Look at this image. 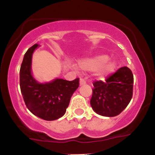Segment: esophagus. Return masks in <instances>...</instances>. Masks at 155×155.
I'll return each mask as SVG.
<instances>
[{
  "label": "esophagus",
  "mask_w": 155,
  "mask_h": 155,
  "mask_svg": "<svg viewBox=\"0 0 155 155\" xmlns=\"http://www.w3.org/2000/svg\"><path fill=\"white\" fill-rule=\"evenodd\" d=\"M85 84H86V81H85V79H82V78H81L80 81H79V85H80V86L85 85Z\"/></svg>",
  "instance_id": "esophagus-1"
}]
</instances>
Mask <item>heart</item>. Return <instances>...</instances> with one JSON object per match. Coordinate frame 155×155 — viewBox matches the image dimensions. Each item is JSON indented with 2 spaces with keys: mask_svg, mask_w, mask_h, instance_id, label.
Listing matches in <instances>:
<instances>
[{
  "mask_svg": "<svg viewBox=\"0 0 155 155\" xmlns=\"http://www.w3.org/2000/svg\"><path fill=\"white\" fill-rule=\"evenodd\" d=\"M108 60L109 57L107 55H99L82 62L81 64V68L82 70L89 71L98 70V76H105L113 72L116 67L115 62L109 61Z\"/></svg>",
  "mask_w": 155,
  "mask_h": 155,
  "instance_id": "obj_1",
  "label": "heart"
}]
</instances>
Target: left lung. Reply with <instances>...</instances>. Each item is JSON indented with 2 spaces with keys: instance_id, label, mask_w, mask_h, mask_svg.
Masks as SVG:
<instances>
[{
  "instance_id": "left-lung-1",
  "label": "left lung",
  "mask_w": 155,
  "mask_h": 155,
  "mask_svg": "<svg viewBox=\"0 0 155 155\" xmlns=\"http://www.w3.org/2000/svg\"><path fill=\"white\" fill-rule=\"evenodd\" d=\"M133 84L134 75L127 67L119 68L104 81H94L90 101L92 109L103 116L119 115L131 101Z\"/></svg>"
}]
</instances>
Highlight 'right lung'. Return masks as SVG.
Listing matches in <instances>:
<instances>
[{"instance_id":"1","label":"right lung","mask_w":155,"mask_h":155,"mask_svg":"<svg viewBox=\"0 0 155 155\" xmlns=\"http://www.w3.org/2000/svg\"><path fill=\"white\" fill-rule=\"evenodd\" d=\"M37 46L34 44L25 54L20 68V88L30 112L43 120L53 121L65 114L72 95L79 86V79H56L49 83H38L31 72L32 54Z\"/></svg>"}]
</instances>
